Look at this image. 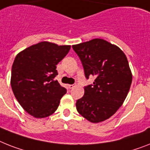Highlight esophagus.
<instances>
[{
	"label": "esophagus",
	"instance_id": "1",
	"mask_svg": "<svg viewBox=\"0 0 150 150\" xmlns=\"http://www.w3.org/2000/svg\"><path fill=\"white\" fill-rule=\"evenodd\" d=\"M75 86H76V85H74V84H70L68 86H69V88L70 89H73Z\"/></svg>",
	"mask_w": 150,
	"mask_h": 150
}]
</instances>
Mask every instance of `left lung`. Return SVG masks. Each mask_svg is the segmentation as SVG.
Wrapping results in <instances>:
<instances>
[{
  "mask_svg": "<svg viewBox=\"0 0 150 150\" xmlns=\"http://www.w3.org/2000/svg\"><path fill=\"white\" fill-rule=\"evenodd\" d=\"M86 79L93 76V83L84 87V95L76 100L78 112L91 122L109 119L124 102L132 83L128 60L116 45L103 39L74 45Z\"/></svg>",
  "mask_w": 150,
  "mask_h": 150,
  "instance_id": "obj_1",
  "label": "left lung"
}]
</instances>
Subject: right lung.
Returning a JSON list of instances; mask_svg holds the SVG:
<instances>
[{
	"label": "right lung",
	"mask_w": 150,
	"mask_h": 150,
	"mask_svg": "<svg viewBox=\"0 0 150 150\" xmlns=\"http://www.w3.org/2000/svg\"><path fill=\"white\" fill-rule=\"evenodd\" d=\"M70 46L43 41L16 56L11 70V88L26 112L36 118L53 114L67 93L54 77L57 64L70 51Z\"/></svg>",
	"instance_id": "obj_1"
}]
</instances>
